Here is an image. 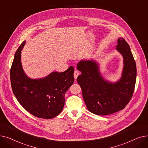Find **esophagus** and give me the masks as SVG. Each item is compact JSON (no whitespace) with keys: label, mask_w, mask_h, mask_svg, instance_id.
I'll list each match as a JSON object with an SVG mask.
<instances>
[{"label":"esophagus","mask_w":148,"mask_h":148,"mask_svg":"<svg viewBox=\"0 0 148 148\" xmlns=\"http://www.w3.org/2000/svg\"><path fill=\"white\" fill-rule=\"evenodd\" d=\"M79 71H78V70H75L74 72V78L75 79H76V78H78V76H79Z\"/></svg>","instance_id":"obj_1"}]
</instances>
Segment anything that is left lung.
I'll return each instance as SVG.
<instances>
[{"instance_id":"obj_1","label":"left lung","mask_w":148,"mask_h":148,"mask_svg":"<svg viewBox=\"0 0 148 148\" xmlns=\"http://www.w3.org/2000/svg\"><path fill=\"white\" fill-rule=\"evenodd\" d=\"M116 49L123 56L124 66L122 78L115 83L102 78L95 61L82 60L77 65L81 72L77 81L82 89L83 99L87 109L96 115H108L123 110L134 91L137 69L130 47L121 37Z\"/></svg>"}]
</instances>
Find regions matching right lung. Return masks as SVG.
Masks as SVG:
<instances>
[{
	"instance_id": "add662e5",
	"label": "right lung",
	"mask_w": 148,
	"mask_h": 148,
	"mask_svg": "<svg viewBox=\"0 0 148 148\" xmlns=\"http://www.w3.org/2000/svg\"><path fill=\"white\" fill-rule=\"evenodd\" d=\"M23 41L17 50L10 69L14 95L20 105L37 117L49 119L58 116L64 105L65 94L74 82V69L52 72L45 78L32 79L25 75L21 64Z\"/></svg>"
}]
</instances>
